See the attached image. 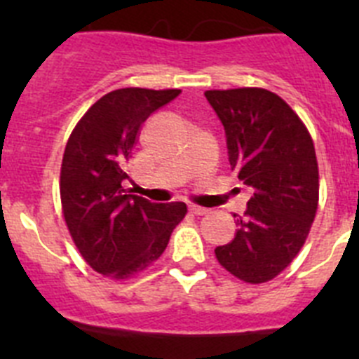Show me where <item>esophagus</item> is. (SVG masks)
<instances>
[{
	"instance_id": "esophagus-1",
	"label": "esophagus",
	"mask_w": 359,
	"mask_h": 359,
	"mask_svg": "<svg viewBox=\"0 0 359 359\" xmlns=\"http://www.w3.org/2000/svg\"><path fill=\"white\" fill-rule=\"evenodd\" d=\"M189 210H190V214H194V215H205V214H208V208L198 207V205H190Z\"/></svg>"
}]
</instances>
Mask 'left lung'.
<instances>
[{
    "label": "left lung",
    "instance_id": "obj_1",
    "mask_svg": "<svg viewBox=\"0 0 359 359\" xmlns=\"http://www.w3.org/2000/svg\"><path fill=\"white\" fill-rule=\"evenodd\" d=\"M223 122L228 160L252 190L236 237L215 248L219 264L239 280L277 277L302 250L318 208V161L306 123L277 93L262 88L210 90Z\"/></svg>",
    "mask_w": 359,
    "mask_h": 359
}]
</instances>
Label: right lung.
I'll list each match as a JSON object with an SVG mask.
<instances>
[{"instance_id": "obj_1", "label": "right lung", "mask_w": 359, "mask_h": 359, "mask_svg": "<svg viewBox=\"0 0 359 359\" xmlns=\"http://www.w3.org/2000/svg\"><path fill=\"white\" fill-rule=\"evenodd\" d=\"M180 93L111 91L86 111L66 144L59 183L66 226L82 259L113 280L158 261L187 214L185 203L158 205L123 189L142 123Z\"/></svg>"}]
</instances>
